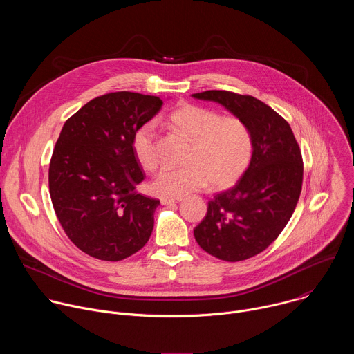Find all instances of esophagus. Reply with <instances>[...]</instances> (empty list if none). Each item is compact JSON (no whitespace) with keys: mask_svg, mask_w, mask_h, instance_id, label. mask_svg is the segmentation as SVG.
I'll return each mask as SVG.
<instances>
[{"mask_svg":"<svg viewBox=\"0 0 354 354\" xmlns=\"http://www.w3.org/2000/svg\"><path fill=\"white\" fill-rule=\"evenodd\" d=\"M179 201H182V198H161V203L164 206H171V205H175V203H179Z\"/></svg>","mask_w":354,"mask_h":354,"instance_id":"esophagus-1","label":"esophagus"}]
</instances>
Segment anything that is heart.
<instances>
[{
  "instance_id": "1",
  "label": "heart",
  "mask_w": 354,
  "mask_h": 354,
  "mask_svg": "<svg viewBox=\"0 0 354 354\" xmlns=\"http://www.w3.org/2000/svg\"><path fill=\"white\" fill-rule=\"evenodd\" d=\"M168 122L190 141L186 165L165 167L151 183L153 192L165 198H180L205 189L209 182L221 189L235 183L249 165L252 157V134L246 123L235 116H220L217 112L193 104H180ZM157 127L145 122L133 134V154L144 171H154L160 158L157 151Z\"/></svg>"
}]
</instances>
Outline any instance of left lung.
I'll return each instance as SVG.
<instances>
[{"label":"left lung","mask_w":354,"mask_h":354,"mask_svg":"<svg viewBox=\"0 0 354 354\" xmlns=\"http://www.w3.org/2000/svg\"><path fill=\"white\" fill-rule=\"evenodd\" d=\"M213 100L250 130L252 157L236 185L209 201L207 214L193 230L200 248L239 262L265 250L291 218L302 186V157L290 124L262 100L230 91L192 95Z\"/></svg>","instance_id":"1"}]
</instances>
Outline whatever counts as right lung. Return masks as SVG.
<instances>
[{"label": "right lung", "mask_w": 354, "mask_h": 354, "mask_svg": "<svg viewBox=\"0 0 354 354\" xmlns=\"http://www.w3.org/2000/svg\"><path fill=\"white\" fill-rule=\"evenodd\" d=\"M162 104L160 96L111 92L89 100L62 129L48 167L50 197L67 236L92 258L126 259L153 232L160 200L136 192L144 174L131 138Z\"/></svg>", "instance_id": "right-lung-1"}]
</instances>
